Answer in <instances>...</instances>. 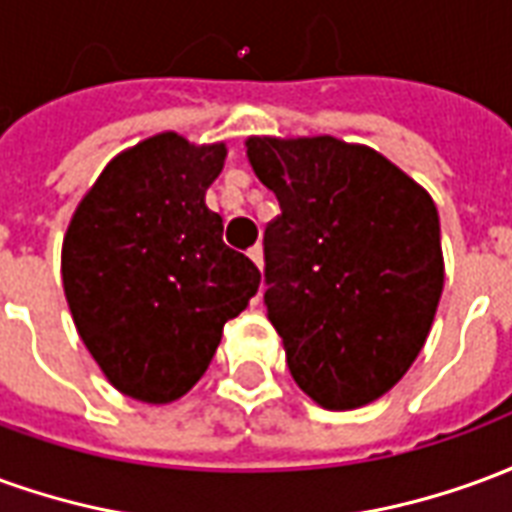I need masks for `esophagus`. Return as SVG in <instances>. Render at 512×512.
Segmentation results:
<instances>
[{"mask_svg": "<svg viewBox=\"0 0 512 512\" xmlns=\"http://www.w3.org/2000/svg\"><path fill=\"white\" fill-rule=\"evenodd\" d=\"M246 255H249V260H252L257 268H263V246L255 244L252 249H249V252H246Z\"/></svg>", "mask_w": 512, "mask_h": 512, "instance_id": "34e87169", "label": "esophagus"}]
</instances>
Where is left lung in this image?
I'll return each instance as SVG.
<instances>
[{
	"instance_id": "1",
	"label": "left lung",
	"mask_w": 512,
	"mask_h": 512,
	"mask_svg": "<svg viewBox=\"0 0 512 512\" xmlns=\"http://www.w3.org/2000/svg\"><path fill=\"white\" fill-rule=\"evenodd\" d=\"M279 213L266 227L268 321L323 408L373 403L406 376L444 288L439 213L403 169L334 136H249Z\"/></svg>"
}]
</instances>
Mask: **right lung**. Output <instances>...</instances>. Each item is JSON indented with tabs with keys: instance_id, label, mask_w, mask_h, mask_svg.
<instances>
[{
	"instance_id": "add662e5",
	"label": "right lung",
	"mask_w": 512,
	"mask_h": 512,
	"mask_svg": "<svg viewBox=\"0 0 512 512\" xmlns=\"http://www.w3.org/2000/svg\"><path fill=\"white\" fill-rule=\"evenodd\" d=\"M227 147L156 134L115 156L62 241V288L76 332L109 384L172 403L211 365L224 323L260 288V271L222 241L205 191Z\"/></svg>"
}]
</instances>
